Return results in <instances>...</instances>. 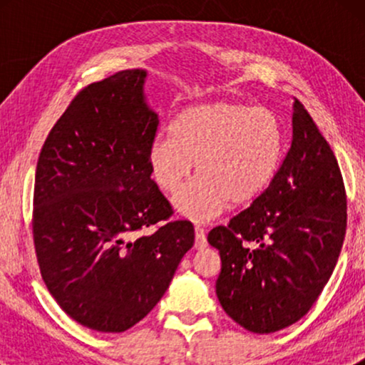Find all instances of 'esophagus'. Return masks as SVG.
<instances>
[{"label":"esophagus","mask_w":365,"mask_h":365,"mask_svg":"<svg viewBox=\"0 0 365 365\" xmlns=\"http://www.w3.org/2000/svg\"><path fill=\"white\" fill-rule=\"evenodd\" d=\"M194 234H196V241H194V247L197 249H204L207 246V241H206V234H204V229L196 226L194 227Z\"/></svg>","instance_id":"34e87169"}]
</instances>
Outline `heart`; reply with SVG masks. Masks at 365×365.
Here are the masks:
<instances>
[{"label": "heart", "instance_id": "b5f03b06", "mask_svg": "<svg viewBox=\"0 0 365 365\" xmlns=\"http://www.w3.org/2000/svg\"><path fill=\"white\" fill-rule=\"evenodd\" d=\"M284 158V129L271 109L234 101L199 103L171 123L148 149L153 181L164 192L178 191L174 209L192 221H209L231 207L256 202L271 187Z\"/></svg>", "mask_w": 365, "mask_h": 365}]
</instances>
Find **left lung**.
Wrapping results in <instances>:
<instances>
[{
    "mask_svg": "<svg viewBox=\"0 0 365 365\" xmlns=\"http://www.w3.org/2000/svg\"><path fill=\"white\" fill-rule=\"evenodd\" d=\"M346 209L337 159L296 99L292 143L271 187L207 234L221 256L216 294L227 316L254 334L306 316L336 267Z\"/></svg>",
    "mask_w": 365,
    "mask_h": 365,
    "instance_id": "left-lung-1",
    "label": "left lung"
}]
</instances>
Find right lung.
Listing matches in <instances>:
<instances>
[{"label":"right lung","mask_w":365,"mask_h":365,"mask_svg":"<svg viewBox=\"0 0 365 365\" xmlns=\"http://www.w3.org/2000/svg\"><path fill=\"white\" fill-rule=\"evenodd\" d=\"M146 69L84 88L39 153L33 236L48 291L69 317L124 332L161 301L194 244L189 221L144 229L173 214L151 179L148 149L158 113Z\"/></svg>","instance_id":"obj_1"}]
</instances>
